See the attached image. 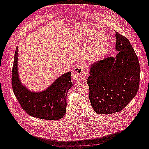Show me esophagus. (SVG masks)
I'll return each mask as SVG.
<instances>
[{"instance_id": "esophagus-1", "label": "esophagus", "mask_w": 149, "mask_h": 149, "mask_svg": "<svg viewBox=\"0 0 149 149\" xmlns=\"http://www.w3.org/2000/svg\"><path fill=\"white\" fill-rule=\"evenodd\" d=\"M87 66L84 64H79L76 66L72 74V78L75 81L83 80L86 75Z\"/></svg>"}]
</instances>
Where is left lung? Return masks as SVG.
I'll return each instance as SVG.
<instances>
[{
	"instance_id": "obj_1",
	"label": "left lung",
	"mask_w": 149,
	"mask_h": 149,
	"mask_svg": "<svg viewBox=\"0 0 149 149\" xmlns=\"http://www.w3.org/2000/svg\"><path fill=\"white\" fill-rule=\"evenodd\" d=\"M116 57L92 65L87 79L89 100L96 113L119 112L136 95L140 83L138 57L129 40L116 31Z\"/></svg>"
}]
</instances>
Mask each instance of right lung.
I'll list each match as a JSON object with an SVG mask.
<instances>
[{
    "mask_svg": "<svg viewBox=\"0 0 149 149\" xmlns=\"http://www.w3.org/2000/svg\"><path fill=\"white\" fill-rule=\"evenodd\" d=\"M18 48L15 49L12 71V86L20 105L31 116L45 120L63 118L66 109V96L73 84L71 72L61 76L48 89L41 93L31 92L20 81L17 72Z\"/></svg>",
    "mask_w": 149,
    "mask_h": 149,
    "instance_id": "right-lung-1",
    "label": "right lung"
}]
</instances>
